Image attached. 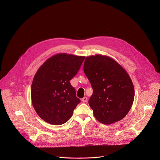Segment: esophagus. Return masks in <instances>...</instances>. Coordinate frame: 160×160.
<instances>
[{
  "mask_svg": "<svg viewBox=\"0 0 160 160\" xmlns=\"http://www.w3.org/2000/svg\"><path fill=\"white\" fill-rule=\"evenodd\" d=\"M87 100H88V99H87V97H84L82 99V101L83 102H86L87 101Z\"/></svg>",
  "mask_w": 160,
  "mask_h": 160,
  "instance_id": "esophagus-1",
  "label": "esophagus"
}]
</instances>
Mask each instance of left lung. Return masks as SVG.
<instances>
[{
	"mask_svg": "<svg viewBox=\"0 0 160 160\" xmlns=\"http://www.w3.org/2000/svg\"><path fill=\"white\" fill-rule=\"evenodd\" d=\"M83 71L93 88L88 104L95 118L109 125L123 119L134 99L132 81L115 60L101 54L86 57Z\"/></svg>",
	"mask_w": 160,
	"mask_h": 160,
	"instance_id": "1",
	"label": "left lung"
}]
</instances>
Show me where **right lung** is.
<instances>
[{
	"mask_svg": "<svg viewBox=\"0 0 160 160\" xmlns=\"http://www.w3.org/2000/svg\"><path fill=\"white\" fill-rule=\"evenodd\" d=\"M84 56L61 53L45 61L33 78L31 98L37 115L54 125L65 123L80 102L70 80L76 75Z\"/></svg>",
	"mask_w": 160,
	"mask_h": 160,
	"instance_id": "add662e5",
	"label": "right lung"
}]
</instances>
